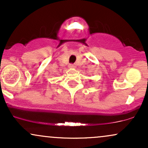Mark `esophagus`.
Here are the masks:
<instances>
[{
  "label": "esophagus",
  "instance_id": "1",
  "mask_svg": "<svg viewBox=\"0 0 148 148\" xmlns=\"http://www.w3.org/2000/svg\"><path fill=\"white\" fill-rule=\"evenodd\" d=\"M69 67L70 69H74L76 67V66H75V64H69Z\"/></svg>",
  "mask_w": 148,
  "mask_h": 148
}]
</instances>
